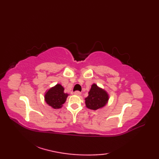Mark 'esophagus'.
I'll use <instances>...</instances> for the list:
<instances>
[{
	"mask_svg": "<svg viewBox=\"0 0 159 159\" xmlns=\"http://www.w3.org/2000/svg\"><path fill=\"white\" fill-rule=\"evenodd\" d=\"M74 94L77 96H80L81 94V92H79V91H76V92H74Z\"/></svg>",
	"mask_w": 159,
	"mask_h": 159,
	"instance_id": "34e87169",
	"label": "esophagus"
}]
</instances>
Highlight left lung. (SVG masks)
<instances>
[{"label":"left lung","mask_w":159,"mask_h":159,"mask_svg":"<svg viewBox=\"0 0 159 159\" xmlns=\"http://www.w3.org/2000/svg\"><path fill=\"white\" fill-rule=\"evenodd\" d=\"M85 100L86 107L88 109L97 110L106 105L109 100V96L104 89L100 88L96 84H93L89 92V96Z\"/></svg>","instance_id":"left-lung-1"}]
</instances>
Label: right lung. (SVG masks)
Returning <instances> with one entry per match:
<instances>
[{
  "instance_id": "obj_1",
  "label": "right lung",
  "mask_w": 159,
  "mask_h": 159,
  "mask_svg": "<svg viewBox=\"0 0 159 159\" xmlns=\"http://www.w3.org/2000/svg\"><path fill=\"white\" fill-rule=\"evenodd\" d=\"M68 94L64 93V88L57 84L50 88L45 94V101L49 106L53 109H60L65 103Z\"/></svg>"
}]
</instances>
